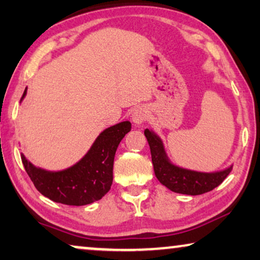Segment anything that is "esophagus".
Returning <instances> with one entry per match:
<instances>
[{
  "label": "esophagus",
  "instance_id": "esophagus-1",
  "mask_svg": "<svg viewBox=\"0 0 260 260\" xmlns=\"http://www.w3.org/2000/svg\"><path fill=\"white\" fill-rule=\"evenodd\" d=\"M147 119H148V111L144 108H138L137 110H135V112L133 113V120L135 124L140 125V124L144 123Z\"/></svg>",
  "mask_w": 260,
  "mask_h": 260
}]
</instances>
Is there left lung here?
<instances>
[{"mask_svg":"<svg viewBox=\"0 0 260 260\" xmlns=\"http://www.w3.org/2000/svg\"><path fill=\"white\" fill-rule=\"evenodd\" d=\"M151 152V161L157 180L170 190L180 194L200 195L218 187L232 170V167L216 173H200L174 166L167 158L162 141L149 129L144 130Z\"/></svg>","mask_w":260,"mask_h":260,"instance_id":"1","label":"left lung"}]
</instances>
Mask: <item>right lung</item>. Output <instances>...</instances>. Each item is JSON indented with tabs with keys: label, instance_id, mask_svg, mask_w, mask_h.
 <instances>
[{
	"label": "right lung",
	"instance_id": "add662e5",
	"mask_svg": "<svg viewBox=\"0 0 260 260\" xmlns=\"http://www.w3.org/2000/svg\"><path fill=\"white\" fill-rule=\"evenodd\" d=\"M130 130V122H122L105 129L87 154L77 165L62 172L35 168L23 155L21 159L35 188L44 197L63 205H88L101 200L111 188L116 150Z\"/></svg>",
	"mask_w": 260,
	"mask_h": 260
}]
</instances>
